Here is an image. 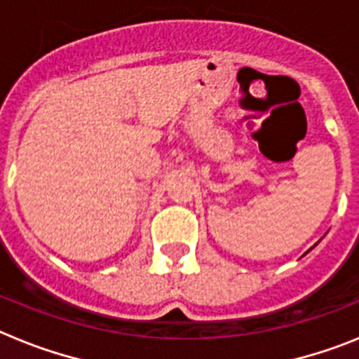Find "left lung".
Segmentation results:
<instances>
[{
  "label": "left lung",
  "instance_id": "left-lung-1",
  "mask_svg": "<svg viewBox=\"0 0 359 359\" xmlns=\"http://www.w3.org/2000/svg\"><path fill=\"white\" fill-rule=\"evenodd\" d=\"M306 253H307V252H306Z\"/></svg>",
  "mask_w": 359,
  "mask_h": 359
}]
</instances>
